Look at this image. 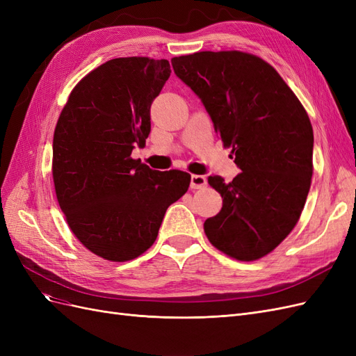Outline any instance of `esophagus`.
<instances>
[{
  "label": "esophagus",
  "instance_id": "34e87169",
  "mask_svg": "<svg viewBox=\"0 0 356 356\" xmlns=\"http://www.w3.org/2000/svg\"><path fill=\"white\" fill-rule=\"evenodd\" d=\"M208 181L207 178H204L203 175H191V179H190V187L193 190H197V188H203L207 187Z\"/></svg>",
  "mask_w": 356,
  "mask_h": 356
}]
</instances>
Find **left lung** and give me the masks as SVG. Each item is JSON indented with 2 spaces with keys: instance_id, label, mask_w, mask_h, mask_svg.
Returning <instances> with one entry per match:
<instances>
[{
  "instance_id": "1",
  "label": "left lung",
  "mask_w": 356,
  "mask_h": 356,
  "mask_svg": "<svg viewBox=\"0 0 356 356\" xmlns=\"http://www.w3.org/2000/svg\"><path fill=\"white\" fill-rule=\"evenodd\" d=\"M170 62L242 170L232 182L208 178L222 208L204 221V233L236 260H258L286 238L305 208L314 172L309 115L276 70L250 53L199 51Z\"/></svg>"
}]
</instances>
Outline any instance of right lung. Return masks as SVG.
I'll return each instance as SVG.
<instances>
[{"instance_id":"1","label":"right lung","mask_w":356,"mask_h":356,"mask_svg":"<svg viewBox=\"0 0 356 356\" xmlns=\"http://www.w3.org/2000/svg\"><path fill=\"white\" fill-rule=\"evenodd\" d=\"M170 75L166 59L118 58L75 86L53 136V181L67 222L93 254L134 260L157 238L165 212L188 190L182 170L131 157L152 131L149 108Z\"/></svg>"}]
</instances>
